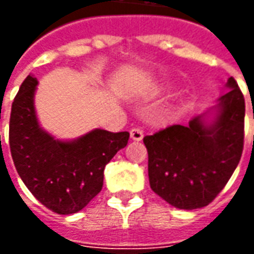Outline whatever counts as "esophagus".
Returning a JSON list of instances; mask_svg holds the SVG:
<instances>
[{
	"mask_svg": "<svg viewBox=\"0 0 254 254\" xmlns=\"http://www.w3.org/2000/svg\"><path fill=\"white\" fill-rule=\"evenodd\" d=\"M143 130L138 129V127H133L132 130H130V138L134 140V141H140V140L143 138Z\"/></svg>",
	"mask_w": 254,
	"mask_h": 254,
	"instance_id": "1",
	"label": "esophagus"
}]
</instances>
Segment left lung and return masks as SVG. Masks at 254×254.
<instances>
[{
	"label": "left lung",
	"instance_id": "left-lung-1",
	"mask_svg": "<svg viewBox=\"0 0 254 254\" xmlns=\"http://www.w3.org/2000/svg\"><path fill=\"white\" fill-rule=\"evenodd\" d=\"M226 88L215 106L193 117L187 127L173 125L144 137L151 189L173 207L208 205L240 163L245 99L233 77Z\"/></svg>",
	"mask_w": 254,
	"mask_h": 254
}]
</instances>
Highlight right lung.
I'll return each mask as SVG.
<instances>
[{"label":"right lung","instance_id":"right-lung-1","mask_svg":"<svg viewBox=\"0 0 254 254\" xmlns=\"http://www.w3.org/2000/svg\"><path fill=\"white\" fill-rule=\"evenodd\" d=\"M38 80L25 78L12 105L9 145L14 167L36 200L60 215L81 211L103 187V171L127 147L129 133L92 129L61 140L42 127L35 109Z\"/></svg>","mask_w":254,"mask_h":254}]
</instances>
